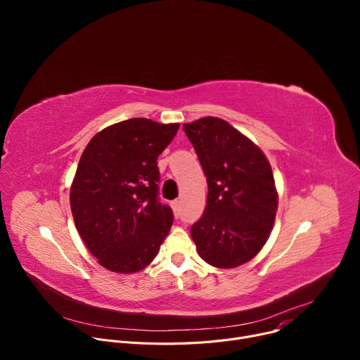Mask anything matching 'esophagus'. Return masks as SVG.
Masks as SVG:
<instances>
[{
  "label": "esophagus",
  "instance_id": "1",
  "mask_svg": "<svg viewBox=\"0 0 360 360\" xmlns=\"http://www.w3.org/2000/svg\"><path fill=\"white\" fill-rule=\"evenodd\" d=\"M171 207H172V210H174L175 215H176V217H179V214H181V199H175V200H172V202H171Z\"/></svg>",
  "mask_w": 360,
  "mask_h": 360
}]
</instances>
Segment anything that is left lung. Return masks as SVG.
Instances as JSON below:
<instances>
[{"label":"left lung","mask_w":360,"mask_h":360,"mask_svg":"<svg viewBox=\"0 0 360 360\" xmlns=\"http://www.w3.org/2000/svg\"><path fill=\"white\" fill-rule=\"evenodd\" d=\"M182 128L208 184L207 207L191 236L205 262L236 268L262 249L274 226L278 193L271 165L258 146L221 118Z\"/></svg>","instance_id":"obj_1"}]
</instances>
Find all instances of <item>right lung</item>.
I'll return each instance as SVG.
<instances>
[{"label": "right lung", "instance_id": "1", "mask_svg": "<svg viewBox=\"0 0 360 360\" xmlns=\"http://www.w3.org/2000/svg\"><path fill=\"white\" fill-rule=\"evenodd\" d=\"M178 129L131 118L98 132L82 152L70 195L72 217L88 250L112 272L148 266L171 229L157 160Z\"/></svg>", "mask_w": 360, "mask_h": 360}]
</instances>
